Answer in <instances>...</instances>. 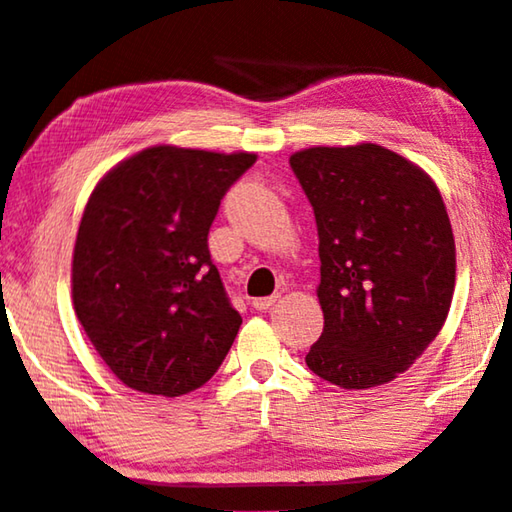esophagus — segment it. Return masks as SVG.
Instances as JSON below:
<instances>
[{
	"label": "esophagus",
	"instance_id": "1",
	"mask_svg": "<svg viewBox=\"0 0 512 512\" xmlns=\"http://www.w3.org/2000/svg\"><path fill=\"white\" fill-rule=\"evenodd\" d=\"M278 294L273 296H262V298H253V307L255 310H269V307H273L275 303H278Z\"/></svg>",
	"mask_w": 512,
	"mask_h": 512
}]
</instances>
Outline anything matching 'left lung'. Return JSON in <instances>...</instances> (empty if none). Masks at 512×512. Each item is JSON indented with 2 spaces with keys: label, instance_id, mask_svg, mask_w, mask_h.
I'll list each match as a JSON object with an SVG mask.
<instances>
[{
  "label": "left lung",
  "instance_id": "8db88e82",
  "mask_svg": "<svg viewBox=\"0 0 512 512\" xmlns=\"http://www.w3.org/2000/svg\"><path fill=\"white\" fill-rule=\"evenodd\" d=\"M319 232L323 332L305 355L342 389L399 378L442 330L456 241L433 177L383 145H314L289 157Z\"/></svg>",
  "mask_w": 512,
  "mask_h": 512
}]
</instances>
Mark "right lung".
Here are the masks:
<instances>
[{
    "label": "right lung",
    "instance_id": "right-lung-1",
    "mask_svg": "<svg viewBox=\"0 0 512 512\" xmlns=\"http://www.w3.org/2000/svg\"><path fill=\"white\" fill-rule=\"evenodd\" d=\"M255 152L152 145L102 175L72 250V305L120 383L182 396L214 376L241 316L207 237Z\"/></svg>",
    "mask_w": 512,
    "mask_h": 512
}]
</instances>
